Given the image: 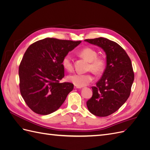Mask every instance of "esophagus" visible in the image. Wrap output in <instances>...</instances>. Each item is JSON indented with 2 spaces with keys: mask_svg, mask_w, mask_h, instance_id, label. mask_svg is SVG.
<instances>
[{
  "mask_svg": "<svg viewBox=\"0 0 150 150\" xmlns=\"http://www.w3.org/2000/svg\"><path fill=\"white\" fill-rule=\"evenodd\" d=\"M74 89H79V88H81V87H78V86H76V85H74Z\"/></svg>",
  "mask_w": 150,
  "mask_h": 150,
  "instance_id": "34e87169",
  "label": "esophagus"
}]
</instances>
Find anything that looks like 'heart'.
<instances>
[{
  "label": "heart",
  "mask_w": 150,
  "mask_h": 150,
  "mask_svg": "<svg viewBox=\"0 0 150 150\" xmlns=\"http://www.w3.org/2000/svg\"><path fill=\"white\" fill-rule=\"evenodd\" d=\"M79 55L87 61L89 62L88 69L92 71L95 74H101L106 67V59L102 56H98V52L93 48L85 47L81 49ZM62 66L68 71L73 69L72 58L67 54L62 60ZM94 76L90 73L78 74L75 73L67 76V80L78 87H83L92 82Z\"/></svg>",
  "instance_id": "b5f03b06"
}]
</instances>
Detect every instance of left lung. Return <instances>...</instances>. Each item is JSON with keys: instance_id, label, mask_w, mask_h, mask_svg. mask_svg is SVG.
I'll return each instance as SVG.
<instances>
[{"instance_id": "1", "label": "left lung", "mask_w": 150, "mask_h": 150, "mask_svg": "<svg viewBox=\"0 0 150 150\" xmlns=\"http://www.w3.org/2000/svg\"><path fill=\"white\" fill-rule=\"evenodd\" d=\"M85 41L101 47L106 55V66L101 78L93 86V96L86 102L95 116L105 117L118 110L128 99L134 74L129 57L118 44L99 38Z\"/></svg>"}]
</instances>
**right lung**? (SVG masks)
Returning <instances> with one entry per match:
<instances>
[{
  "mask_svg": "<svg viewBox=\"0 0 150 150\" xmlns=\"http://www.w3.org/2000/svg\"><path fill=\"white\" fill-rule=\"evenodd\" d=\"M81 42L45 38L27 49L19 67L22 97L30 110L47 115L57 110L74 84L59 81L64 77L63 57Z\"/></svg>",
  "mask_w": 150,
  "mask_h": 150,
  "instance_id": "right-lung-1",
  "label": "right lung"
}]
</instances>
